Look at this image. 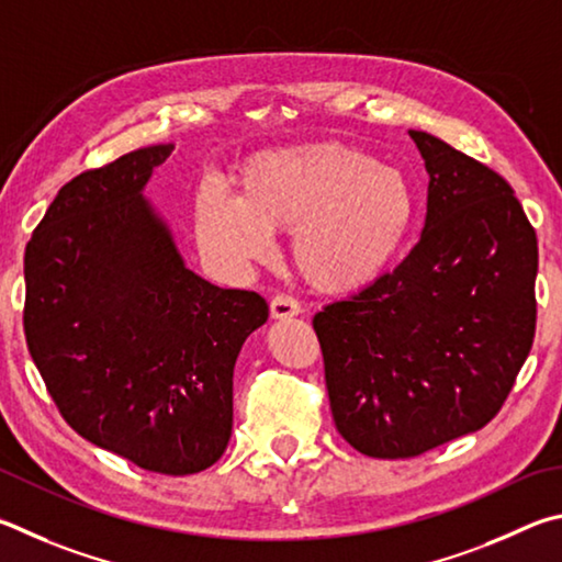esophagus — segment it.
I'll list each match as a JSON object with an SVG mask.
<instances>
[{"label":"esophagus","mask_w":562,"mask_h":562,"mask_svg":"<svg viewBox=\"0 0 562 562\" xmlns=\"http://www.w3.org/2000/svg\"><path fill=\"white\" fill-rule=\"evenodd\" d=\"M301 313V303L296 299L286 296V293H279V296L271 299V318H291Z\"/></svg>","instance_id":"esophagus-1"}]
</instances>
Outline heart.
<instances>
[{"instance_id": "heart-1", "label": "heart", "mask_w": 562, "mask_h": 562, "mask_svg": "<svg viewBox=\"0 0 562 562\" xmlns=\"http://www.w3.org/2000/svg\"><path fill=\"white\" fill-rule=\"evenodd\" d=\"M415 190L397 167L338 143L249 157L236 200L206 187L196 194V236L214 259L266 261L271 234H293V261L313 289L370 286L395 261L415 224Z\"/></svg>"}]
</instances>
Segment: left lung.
I'll use <instances>...</instances> for the list:
<instances>
[{"label":"left lung","instance_id":"left-lung-1","mask_svg":"<svg viewBox=\"0 0 562 562\" xmlns=\"http://www.w3.org/2000/svg\"><path fill=\"white\" fill-rule=\"evenodd\" d=\"M409 137L429 175L419 241L313 316L333 422L375 459L486 427L536 336L538 239L510 184L435 135Z\"/></svg>","mask_w":562,"mask_h":562}]
</instances>
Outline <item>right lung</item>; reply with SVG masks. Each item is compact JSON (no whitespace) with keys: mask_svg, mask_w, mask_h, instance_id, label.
Returning <instances> with one entry per match:
<instances>
[{"mask_svg":"<svg viewBox=\"0 0 562 562\" xmlns=\"http://www.w3.org/2000/svg\"><path fill=\"white\" fill-rule=\"evenodd\" d=\"M172 145L58 190L24 254V336L61 417L155 474L212 467L232 437V378L269 306L190 271L143 200Z\"/></svg>","mask_w":562,"mask_h":562,"instance_id":"right-lung-1","label":"right lung"}]
</instances>
